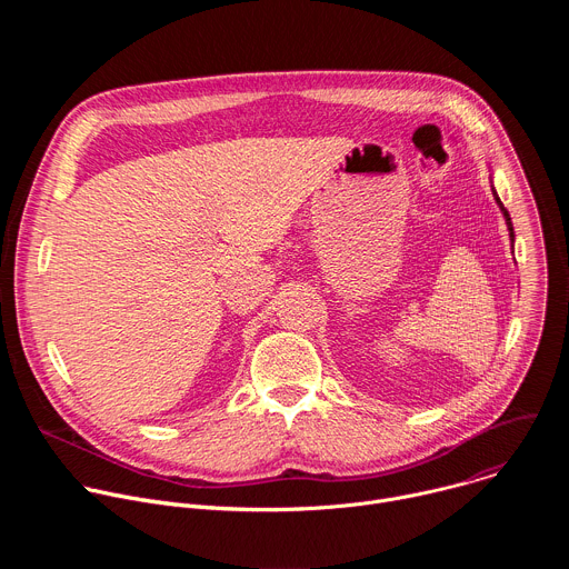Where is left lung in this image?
Listing matches in <instances>:
<instances>
[{
    "instance_id": "obj_1",
    "label": "left lung",
    "mask_w": 569,
    "mask_h": 569,
    "mask_svg": "<svg viewBox=\"0 0 569 569\" xmlns=\"http://www.w3.org/2000/svg\"><path fill=\"white\" fill-rule=\"evenodd\" d=\"M491 191H493V200L498 202V207H500V211H502V216H505V222H507V229H509V240H511V250H513V242H516V233H513L511 216H509V211L505 209V204H502V200H500V196H498V191H496V187H493V184H491Z\"/></svg>"
}]
</instances>
